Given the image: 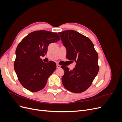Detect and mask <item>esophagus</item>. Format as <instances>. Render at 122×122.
<instances>
[{"label":"esophagus","instance_id":"34e87169","mask_svg":"<svg viewBox=\"0 0 122 122\" xmlns=\"http://www.w3.org/2000/svg\"><path fill=\"white\" fill-rule=\"evenodd\" d=\"M56 68H61V66H60V65L57 64V65H56Z\"/></svg>","mask_w":122,"mask_h":122}]
</instances>
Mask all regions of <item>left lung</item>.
<instances>
[{"label": "left lung", "mask_w": 122, "mask_h": 122, "mask_svg": "<svg viewBox=\"0 0 122 122\" xmlns=\"http://www.w3.org/2000/svg\"><path fill=\"white\" fill-rule=\"evenodd\" d=\"M58 34L67 50L66 57L76 63L72 70L61 66L64 70L62 84L73 93H82L91 86L98 73V53L90 39L78 32L68 30Z\"/></svg>", "instance_id": "8db88e82"}]
</instances>
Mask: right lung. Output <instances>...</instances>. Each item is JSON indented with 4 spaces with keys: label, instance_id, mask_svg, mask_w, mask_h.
Returning <instances> with one entry per match:
<instances>
[{
    "label": "right lung",
    "instance_id": "1",
    "mask_svg": "<svg viewBox=\"0 0 122 122\" xmlns=\"http://www.w3.org/2000/svg\"><path fill=\"white\" fill-rule=\"evenodd\" d=\"M60 39L56 32L36 30L29 34L18 44L14 67L18 80L26 89L36 92L45 86L56 65L52 61L45 63L40 57L47 53L50 44Z\"/></svg>",
    "mask_w": 122,
    "mask_h": 122
}]
</instances>
